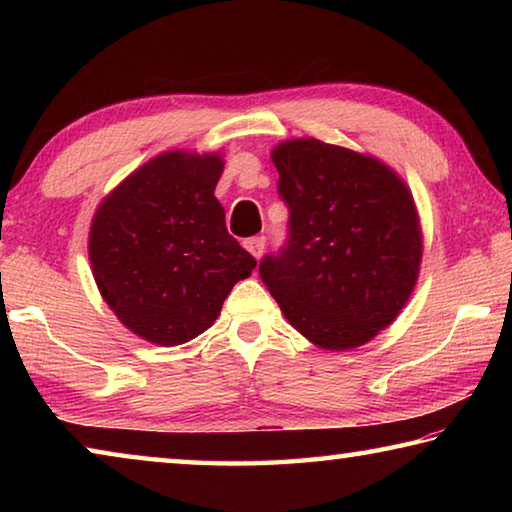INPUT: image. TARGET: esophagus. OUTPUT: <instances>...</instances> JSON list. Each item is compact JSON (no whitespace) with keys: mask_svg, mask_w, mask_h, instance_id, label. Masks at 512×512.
Here are the masks:
<instances>
[{"mask_svg":"<svg viewBox=\"0 0 512 512\" xmlns=\"http://www.w3.org/2000/svg\"><path fill=\"white\" fill-rule=\"evenodd\" d=\"M244 246H246V250L253 257H262V253H264V246H266V241H264V237H250V239H246L244 241Z\"/></svg>","mask_w":512,"mask_h":512,"instance_id":"esophagus-1","label":"esophagus"}]
</instances>
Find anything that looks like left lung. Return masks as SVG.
Here are the masks:
<instances>
[{"label": "left lung", "mask_w": 512, "mask_h": 512, "mask_svg": "<svg viewBox=\"0 0 512 512\" xmlns=\"http://www.w3.org/2000/svg\"><path fill=\"white\" fill-rule=\"evenodd\" d=\"M289 235L259 275L311 343L350 350L388 327L418 280L422 237L413 196L368 155L320 140L273 151Z\"/></svg>", "instance_id": "left-lung-1"}]
</instances>
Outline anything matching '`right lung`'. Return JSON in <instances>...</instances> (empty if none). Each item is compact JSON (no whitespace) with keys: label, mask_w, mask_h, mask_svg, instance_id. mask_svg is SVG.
Returning <instances> with one entry per match:
<instances>
[{"label":"right lung","mask_w":512,"mask_h":512,"mask_svg":"<svg viewBox=\"0 0 512 512\" xmlns=\"http://www.w3.org/2000/svg\"><path fill=\"white\" fill-rule=\"evenodd\" d=\"M219 155L162 153L94 214L90 262L103 300L142 339L180 345L210 327L257 266L225 228Z\"/></svg>","instance_id":"right-lung-1"}]
</instances>
